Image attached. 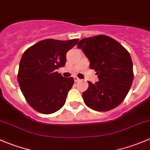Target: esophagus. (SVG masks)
Listing matches in <instances>:
<instances>
[{"instance_id": "esophagus-1", "label": "esophagus", "mask_w": 150, "mask_h": 150, "mask_svg": "<svg viewBox=\"0 0 150 150\" xmlns=\"http://www.w3.org/2000/svg\"><path fill=\"white\" fill-rule=\"evenodd\" d=\"M74 81H75V82H78V81H81V79L78 78H77V77H75V78H74Z\"/></svg>"}]
</instances>
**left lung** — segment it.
Instances as JSON below:
<instances>
[{
    "label": "left lung",
    "instance_id": "8db88e82",
    "mask_svg": "<svg viewBox=\"0 0 150 150\" xmlns=\"http://www.w3.org/2000/svg\"><path fill=\"white\" fill-rule=\"evenodd\" d=\"M90 61L99 81L88 83L83 93L85 104L95 111L106 112L122 103L133 79V63L128 51L117 40L99 35L83 38L78 43Z\"/></svg>",
    "mask_w": 150,
    "mask_h": 150
}]
</instances>
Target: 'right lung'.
I'll use <instances>...</instances> for the list:
<instances>
[{
    "instance_id": "obj_1",
    "label": "right lung",
    "mask_w": 150,
    "mask_h": 150,
    "mask_svg": "<svg viewBox=\"0 0 150 150\" xmlns=\"http://www.w3.org/2000/svg\"><path fill=\"white\" fill-rule=\"evenodd\" d=\"M78 39H46L28 48L19 62L17 79L25 99L35 110L51 114L64 106L74 83L56 69L65 65L66 54Z\"/></svg>"
}]
</instances>
